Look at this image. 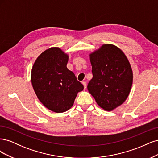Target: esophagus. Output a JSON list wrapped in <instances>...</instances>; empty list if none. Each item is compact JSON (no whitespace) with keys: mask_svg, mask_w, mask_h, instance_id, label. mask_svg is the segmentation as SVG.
Wrapping results in <instances>:
<instances>
[{"mask_svg":"<svg viewBox=\"0 0 158 158\" xmlns=\"http://www.w3.org/2000/svg\"><path fill=\"white\" fill-rule=\"evenodd\" d=\"M82 84L84 85V89H85L86 88V87H87V84H86V82H85V81H83V82H82Z\"/></svg>","mask_w":158,"mask_h":158,"instance_id":"obj_1","label":"esophagus"}]
</instances>
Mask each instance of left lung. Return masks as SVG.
<instances>
[{
  "mask_svg": "<svg viewBox=\"0 0 158 158\" xmlns=\"http://www.w3.org/2000/svg\"><path fill=\"white\" fill-rule=\"evenodd\" d=\"M93 78L89 92L99 107L112 111L128 98L132 84V70L124 52L117 47L104 44L89 55Z\"/></svg>",
  "mask_w": 158,
  "mask_h": 158,
  "instance_id": "left-lung-1",
  "label": "left lung"
}]
</instances>
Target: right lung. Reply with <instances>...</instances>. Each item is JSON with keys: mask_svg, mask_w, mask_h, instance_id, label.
Listing matches in <instances>:
<instances>
[{"mask_svg": "<svg viewBox=\"0 0 158 158\" xmlns=\"http://www.w3.org/2000/svg\"><path fill=\"white\" fill-rule=\"evenodd\" d=\"M67 54L59 47H51L37 57L31 70L33 89L44 106L55 113L68 111L84 85L66 64Z\"/></svg>", "mask_w": 158, "mask_h": 158, "instance_id": "obj_1", "label": "right lung"}]
</instances>
